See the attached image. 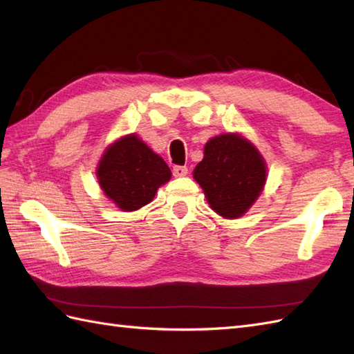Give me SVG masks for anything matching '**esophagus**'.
<instances>
[{"instance_id":"obj_1","label":"esophagus","mask_w":354,"mask_h":354,"mask_svg":"<svg viewBox=\"0 0 354 354\" xmlns=\"http://www.w3.org/2000/svg\"><path fill=\"white\" fill-rule=\"evenodd\" d=\"M187 173H189V169H187L185 165H175V167H173V176H185Z\"/></svg>"}]
</instances>
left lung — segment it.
Returning a JSON list of instances; mask_svg holds the SVG:
<instances>
[{"mask_svg": "<svg viewBox=\"0 0 354 354\" xmlns=\"http://www.w3.org/2000/svg\"><path fill=\"white\" fill-rule=\"evenodd\" d=\"M209 207L225 219H237L251 208L266 183V162L251 141L222 133L204 147V160L193 171Z\"/></svg>", "mask_w": 354, "mask_h": 354, "instance_id": "1", "label": "left lung"}]
</instances>
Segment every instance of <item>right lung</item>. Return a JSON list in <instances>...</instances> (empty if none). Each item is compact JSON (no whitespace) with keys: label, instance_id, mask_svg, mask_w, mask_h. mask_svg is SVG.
Wrapping results in <instances>:
<instances>
[{"label":"right lung","instance_id":"obj_1","mask_svg":"<svg viewBox=\"0 0 354 354\" xmlns=\"http://www.w3.org/2000/svg\"><path fill=\"white\" fill-rule=\"evenodd\" d=\"M95 173L103 193L123 212H135L152 202L156 190L171 176L162 158L135 133L112 142Z\"/></svg>","mask_w":354,"mask_h":354}]
</instances>
